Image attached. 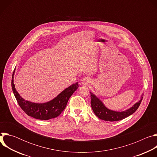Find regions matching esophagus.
<instances>
[{"label": "esophagus", "mask_w": 157, "mask_h": 157, "mask_svg": "<svg viewBox=\"0 0 157 157\" xmlns=\"http://www.w3.org/2000/svg\"><path fill=\"white\" fill-rule=\"evenodd\" d=\"M90 82H91V81L88 78H84L82 80V84H83L84 85H87L89 83H90Z\"/></svg>", "instance_id": "esophagus-1"}]
</instances>
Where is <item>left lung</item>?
<instances>
[{"mask_svg": "<svg viewBox=\"0 0 157 157\" xmlns=\"http://www.w3.org/2000/svg\"><path fill=\"white\" fill-rule=\"evenodd\" d=\"M90 94H91V105L94 113L100 119H102L105 121H110V122L121 121L132 115L137 110L143 99V97H142L143 94H142L141 96L140 100L138 102L134 104L132 107H131L130 108H129L126 110L118 112V111L112 110L107 109L104 105L102 102L98 98H97V96H96L93 93L91 92H90Z\"/></svg>", "mask_w": 157, "mask_h": 157, "instance_id": "8db88e82", "label": "left lung"}]
</instances>
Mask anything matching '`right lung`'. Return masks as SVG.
<instances>
[{"label":"right lung","instance_id":"right-lung-1","mask_svg":"<svg viewBox=\"0 0 157 157\" xmlns=\"http://www.w3.org/2000/svg\"><path fill=\"white\" fill-rule=\"evenodd\" d=\"M15 70L12 78V88L14 96L21 109L29 116L36 119L48 120L58 117L65 109L70 98L79 87L78 83L76 82L66 88L55 98L45 103L30 102L22 98L15 88L13 83Z\"/></svg>","mask_w":157,"mask_h":157}]
</instances>
